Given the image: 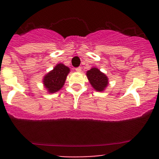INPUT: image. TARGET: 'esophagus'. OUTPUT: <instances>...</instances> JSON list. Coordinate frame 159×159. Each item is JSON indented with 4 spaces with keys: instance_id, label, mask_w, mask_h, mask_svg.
<instances>
[{
    "instance_id": "1",
    "label": "esophagus",
    "mask_w": 159,
    "mask_h": 159,
    "mask_svg": "<svg viewBox=\"0 0 159 159\" xmlns=\"http://www.w3.org/2000/svg\"><path fill=\"white\" fill-rule=\"evenodd\" d=\"M75 70H76L77 72H81V67H78V68H75Z\"/></svg>"
}]
</instances>
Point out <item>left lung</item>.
I'll return each instance as SVG.
<instances>
[{
	"mask_svg": "<svg viewBox=\"0 0 159 159\" xmlns=\"http://www.w3.org/2000/svg\"><path fill=\"white\" fill-rule=\"evenodd\" d=\"M87 77L90 83L96 91H102L108 85V78L98 68H93L88 70Z\"/></svg>",
	"mask_w": 159,
	"mask_h": 159,
	"instance_id": "8db88e82",
	"label": "left lung"
}]
</instances>
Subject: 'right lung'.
Segmentation results:
<instances>
[{"instance_id":"add662e5","label":"right lung","mask_w":159,"mask_h":159,"mask_svg":"<svg viewBox=\"0 0 159 159\" xmlns=\"http://www.w3.org/2000/svg\"><path fill=\"white\" fill-rule=\"evenodd\" d=\"M69 71L70 69L68 67L63 64H58L54 69L44 76L43 82L50 93L56 92L63 87Z\"/></svg>"}]
</instances>
